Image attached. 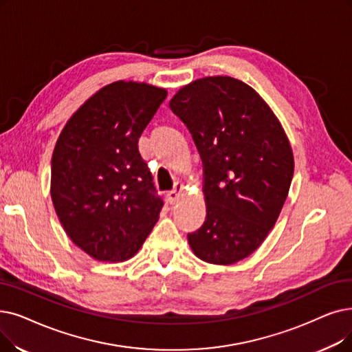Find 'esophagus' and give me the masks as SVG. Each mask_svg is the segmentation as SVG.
I'll return each instance as SVG.
<instances>
[{
	"label": "esophagus",
	"instance_id": "obj_1",
	"mask_svg": "<svg viewBox=\"0 0 352 352\" xmlns=\"http://www.w3.org/2000/svg\"><path fill=\"white\" fill-rule=\"evenodd\" d=\"M182 191H184V184H181V182H177L175 188L166 194L168 203H170V204H175V203L179 200V197H181Z\"/></svg>",
	"mask_w": 352,
	"mask_h": 352
}]
</instances>
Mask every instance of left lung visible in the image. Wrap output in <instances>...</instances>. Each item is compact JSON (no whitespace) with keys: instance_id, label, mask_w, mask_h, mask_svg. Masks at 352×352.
I'll use <instances>...</instances> for the list:
<instances>
[{"instance_id":"left-lung-1","label":"left lung","mask_w":352,"mask_h":352,"mask_svg":"<svg viewBox=\"0 0 352 352\" xmlns=\"http://www.w3.org/2000/svg\"><path fill=\"white\" fill-rule=\"evenodd\" d=\"M171 111L190 129L204 168L206 220L188 234L203 262L228 266L249 257L276 224L295 160L278 116L257 91L230 76L182 86Z\"/></svg>"}]
</instances>
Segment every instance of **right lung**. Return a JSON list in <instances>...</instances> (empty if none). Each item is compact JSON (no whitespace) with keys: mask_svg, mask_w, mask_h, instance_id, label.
I'll return each instance as SVG.
<instances>
[{"mask_svg":"<svg viewBox=\"0 0 352 352\" xmlns=\"http://www.w3.org/2000/svg\"><path fill=\"white\" fill-rule=\"evenodd\" d=\"M166 95V89L145 82L109 83L58 135L52 201L69 239L95 261H129L160 219L162 201L138 141Z\"/></svg>","mask_w":352,"mask_h":352,"instance_id":"1","label":"right lung"}]
</instances>
